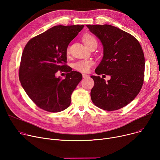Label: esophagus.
Returning a JSON list of instances; mask_svg holds the SVG:
<instances>
[{"label": "esophagus", "instance_id": "1", "mask_svg": "<svg viewBox=\"0 0 160 160\" xmlns=\"http://www.w3.org/2000/svg\"><path fill=\"white\" fill-rule=\"evenodd\" d=\"M82 77H83V78H87V77H89V75L87 74H82Z\"/></svg>", "mask_w": 160, "mask_h": 160}]
</instances>
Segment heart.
<instances>
[{
	"label": "heart",
	"mask_w": 160,
	"mask_h": 160,
	"mask_svg": "<svg viewBox=\"0 0 160 160\" xmlns=\"http://www.w3.org/2000/svg\"><path fill=\"white\" fill-rule=\"evenodd\" d=\"M83 41L84 44L90 48L94 44H97V40L94 36L89 33H86L83 37ZM67 53H69V48L67 50ZM94 65L93 60L91 59H86V60H80L76 62L73 64L74 69L78 72H88L90 71L91 67Z\"/></svg>",
	"instance_id": "b5f03b06"
}]
</instances>
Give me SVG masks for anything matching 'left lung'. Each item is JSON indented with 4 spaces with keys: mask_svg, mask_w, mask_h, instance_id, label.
I'll return each instance as SVG.
<instances>
[{
    "mask_svg": "<svg viewBox=\"0 0 160 160\" xmlns=\"http://www.w3.org/2000/svg\"><path fill=\"white\" fill-rule=\"evenodd\" d=\"M86 26L101 41L104 54L95 69L98 76H91L95 82L91 91V100L102 110H119L136 97L143 84V51L135 38L115 27ZM103 73L111 77L108 82L99 77Z\"/></svg>",
    "mask_w": 160,
    "mask_h": 160,
    "instance_id": "obj_1",
    "label": "left lung"
}]
</instances>
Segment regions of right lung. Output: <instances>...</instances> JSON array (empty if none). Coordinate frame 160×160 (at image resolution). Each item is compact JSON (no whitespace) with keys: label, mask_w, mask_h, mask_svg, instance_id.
I'll use <instances>...</instances> for the list:
<instances>
[{"label":"right lung","mask_w":160,"mask_h":160,"mask_svg":"<svg viewBox=\"0 0 160 160\" xmlns=\"http://www.w3.org/2000/svg\"><path fill=\"white\" fill-rule=\"evenodd\" d=\"M83 25H58L32 38L25 46L19 67V80L28 96L39 108L60 112L71 104V94L82 79L67 63V49ZM66 78H57L58 71Z\"/></svg>","instance_id":"1"}]
</instances>
